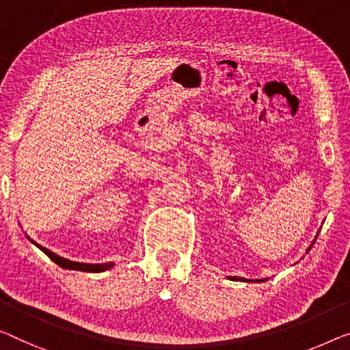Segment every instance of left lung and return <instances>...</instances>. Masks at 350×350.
Masks as SVG:
<instances>
[{
  "mask_svg": "<svg viewBox=\"0 0 350 350\" xmlns=\"http://www.w3.org/2000/svg\"><path fill=\"white\" fill-rule=\"evenodd\" d=\"M319 231H321V229H319ZM316 239H317V234H316L314 241H312V242H311V245H310V247L306 248V253H308L310 250H311L312 245H314ZM228 278H229V280H232V281H245V283H262V281H267V280H269V278H262V280H248V278H243V276H228Z\"/></svg>",
  "mask_w": 350,
  "mask_h": 350,
  "instance_id": "obj_1",
  "label": "left lung"
}]
</instances>
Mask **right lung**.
Returning <instances> with one entry per match:
<instances>
[{
    "label": "right lung",
    "mask_w": 350,
    "mask_h": 350,
    "mask_svg": "<svg viewBox=\"0 0 350 350\" xmlns=\"http://www.w3.org/2000/svg\"><path fill=\"white\" fill-rule=\"evenodd\" d=\"M26 237H28V241L31 243H34L36 247H38L40 252H44L46 256H49L51 260H53L55 264H58L59 267L62 269H69V270H80V272H91V273H100V272H105V270L111 269L113 267V262H103V264H88V262H77V260H70V259H66L59 256V254H56L51 252V250L42 247V245L36 243L33 239H31L28 234H25Z\"/></svg>",
    "instance_id": "add662e5"
}]
</instances>
